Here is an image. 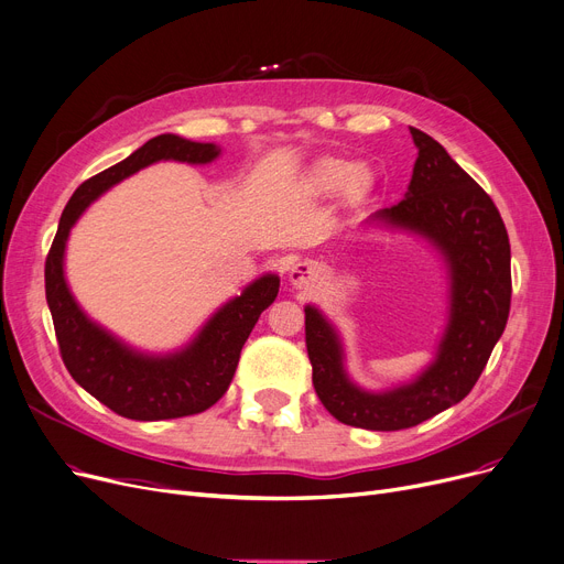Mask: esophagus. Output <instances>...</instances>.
Returning a JSON list of instances; mask_svg holds the SVG:
<instances>
[{
    "label": "esophagus",
    "mask_w": 564,
    "mask_h": 564,
    "mask_svg": "<svg viewBox=\"0 0 564 564\" xmlns=\"http://www.w3.org/2000/svg\"><path fill=\"white\" fill-rule=\"evenodd\" d=\"M315 279H317V269L308 262L295 264V267H292V272H290V283L295 288H308Z\"/></svg>",
    "instance_id": "1"
}]
</instances>
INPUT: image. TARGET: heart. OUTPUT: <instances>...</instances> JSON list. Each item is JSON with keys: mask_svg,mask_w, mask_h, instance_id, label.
Instances as JSON below:
<instances>
[{"mask_svg": "<svg viewBox=\"0 0 564 564\" xmlns=\"http://www.w3.org/2000/svg\"><path fill=\"white\" fill-rule=\"evenodd\" d=\"M313 180L323 191H336L352 180V170L343 161H325L315 167Z\"/></svg>", "mask_w": 564, "mask_h": 564, "instance_id": "1", "label": "heart"}]
</instances>
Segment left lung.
<instances>
[{"label": "left lung", "instance_id": "1", "mask_svg": "<svg viewBox=\"0 0 564 564\" xmlns=\"http://www.w3.org/2000/svg\"><path fill=\"white\" fill-rule=\"evenodd\" d=\"M410 133L420 152L405 198L371 221L431 239L449 264V325L435 361L414 382L371 394L343 369L336 329L317 308H304L317 399L338 422L369 431L417 426L468 397L505 332L511 304L509 237L491 195L437 140L412 127Z\"/></svg>", "mask_w": 564, "mask_h": 564}]
</instances>
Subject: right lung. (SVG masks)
Wrapping results in <instances>:
<instances>
[{
	"instance_id": "add662e5",
	"label": "right lung",
	"mask_w": 564,
	"mask_h": 564,
	"mask_svg": "<svg viewBox=\"0 0 564 564\" xmlns=\"http://www.w3.org/2000/svg\"><path fill=\"white\" fill-rule=\"evenodd\" d=\"M221 150L163 133L144 142L129 159L83 182L62 212L53 247L45 258V300L53 313L59 355L70 378L94 399L127 420L159 422L212 408L235 376L239 352L260 313L279 295V276L256 279L239 297L218 308L188 346L175 355L152 357L131 350L91 323L73 300L64 279L66 239L80 214L110 186L156 161L209 163Z\"/></svg>"
}]
</instances>
